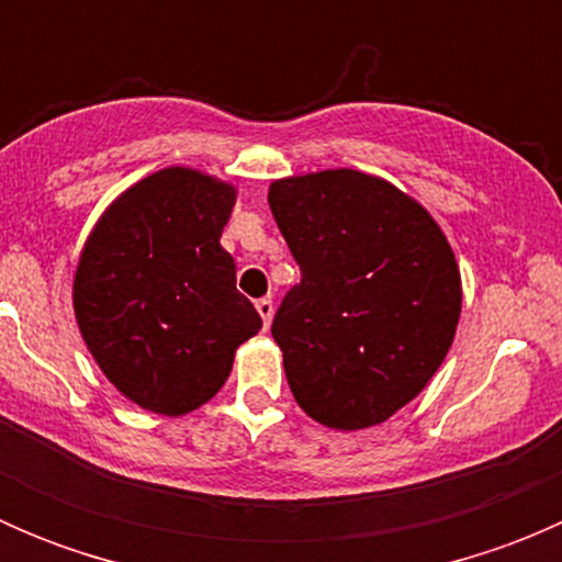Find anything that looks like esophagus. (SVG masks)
<instances>
[{
	"mask_svg": "<svg viewBox=\"0 0 562 562\" xmlns=\"http://www.w3.org/2000/svg\"><path fill=\"white\" fill-rule=\"evenodd\" d=\"M255 310H258V315L263 317V326L269 328L271 315H274V304H271V299H258V302H255Z\"/></svg>",
	"mask_w": 562,
	"mask_h": 562,
	"instance_id": "34e87169",
	"label": "esophagus"
}]
</instances>
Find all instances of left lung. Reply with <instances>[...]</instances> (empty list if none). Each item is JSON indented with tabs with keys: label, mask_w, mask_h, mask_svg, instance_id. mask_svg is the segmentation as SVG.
<instances>
[{
	"label": "left lung",
	"mask_w": 562,
	"mask_h": 562,
	"mask_svg": "<svg viewBox=\"0 0 562 562\" xmlns=\"http://www.w3.org/2000/svg\"><path fill=\"white\" fill-rule=\"evenodd\" d=\"M269 206L302 269L271 323L288 386L331 429L386 422L454 342L462 282L443 231L394 184L350 168L274 181Z\"/></svg>",
	"instance_id": "obj_1"
}]
</instances>
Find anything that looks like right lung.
Instances as JSON below:
<instances>
[{"label":"right lung","instance_id":"add662e5","mask_svg":"<svg viewBox=\"0 0 562 562\" xmlns=\"http://www.w3.org/2000/svg\"><path fill=\"white\" fill-rule=\"evenodd\" d=\"M236 190L162 168L124 190L94 225L72 282L87 348L135 405L184 416L228 381L260 315L220 247Z\"/></svg>","mask_w":562,"mask_h":562}]
</instances>
